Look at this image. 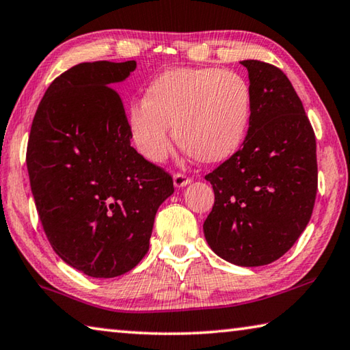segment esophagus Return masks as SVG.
<instances>
[{
    "label": "esophagus",
    "mask_w": 350,
    "mask_h": 350,
    "mask_svg": "<svg viewBox=\"0 0 350 350\" xmlns=\"http://www.w3.org/2000/svg\"><path fill=\"white\" fill-rule=\"evenodd\" d=\"M192 180L189 178L187 175H183V174H175L174 175V186L176 189H181V187H186L187 185H191Z\"/></svg>",
    "instance_id": "obj_1"
}]
</instances>
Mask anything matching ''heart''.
<instances>
[{
    "mask_svg": "<svg viewBox=\"0 0 350 350\" xmlns=\"http://www.w3.org/2000/svg\"><path fill=\"white\" fill-rule=\"evenodd\" d=\"M252 92L246 79L217 67H181L147 85L144 101L131 104L127 129L146 159L161 163L172 150L170 126L178 146L204 164L223 163L244 143Z\"/></svg>",
    "mask_w": 350,
    "mask_h": 350,
    "instance_id": "heart-1",
    "label": "heart"
}]
</instances>
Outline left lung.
<instances>
[{"instance_id": "obj_1", "label": "left lung", "mask_w": 350, "mask_h": 350, "mask_svg": "<svg viewBox=\"0 0 350 350\" xmlns=\"http://www.w3.org/2000/svg\"><path fill=\"white\" fill-rule=\"evenodd\" d=\"M252 115L243 147L206 175L215 203L203 224L209 247L241 267L271 265L312 217L317 195L315 133L292 83L278 67L244 59Z\"/></svg>"}]
</instances>
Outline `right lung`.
Returning a JSON list of instances; mask_svg holds the SVG:
<instances>
[{"instance_id": "add662e5", "label": "right lung", "mask_w": 350, "mask_h": 350, "mask_svg": "<svg viewBox=\"0 0 350 350\" xmlns=\"http://www.w3.org/2000/svg\"><path fill=\"white\" fill-rule=\"evenodd\" d=\"M135 61L81 63L49 85L27 144L36 211L61 260L92 278H113L143 260L172 176L131 146L121 98L110 88Z\"/></svg>"}]
</instances>
